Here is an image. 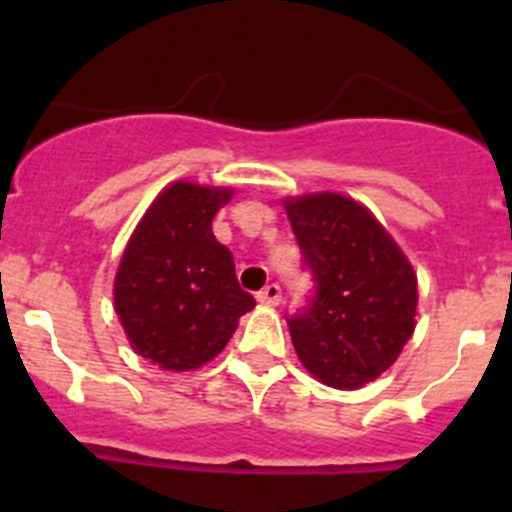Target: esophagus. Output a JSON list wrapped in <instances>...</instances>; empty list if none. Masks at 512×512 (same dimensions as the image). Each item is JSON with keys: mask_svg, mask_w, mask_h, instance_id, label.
Here are the masks:
<instances>
[{"mask_svg": "<svg viewBox=\"0 0 512 512\" xmlns=\"http://www.w3.org/2000/svg\"><path fill=\"white\" fill-rule=\"evenodd\" d=\"M257 302L267 304V307H275V304L282 302V287L277 282H270V285L257 292Z\"/></svg>", "mask_w": 512, "mask_h": 512, "instance_id": "1", "label": "esophagus"}]
</instances>
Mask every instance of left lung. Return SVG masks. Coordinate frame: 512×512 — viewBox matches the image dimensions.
<instances>
[{
  "instance_id": "left-lung-1",
  "label": "left lung",
  "mask_w": 512,
  "mask_h": 512,
  "mask_svg": "<svg viewBox=\"0 0 512 512\" xmlns=\"http://www.w3.org/2000/svg\"><path fill=\"white\" fill-rule=\"evenodd\" d=\"M285 210L314 280L307 307L287 317L294 352L322 384L361 389L414 334V267L352 198L312 193L285 200Z\"/></svg>"
}]
</instances>
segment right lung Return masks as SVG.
<instances>
[{"mask_svg": "<svg viewBox=\"0 0 512 512\" xmlns=\"http://www.w3.org/2000/svg\"><path fill=\"white\" fill-rule=\"evenodd\" d=\"M232 190L178 180L146 210L123 250L113 285L133 352L165 371L198 369L230 342L255 307L235 277L213 218Z\"/></svg>", "mask_w": 512, "mask_h": 512, "instance_id": "right-lung-1", "label": "right lung"}]
</instances>
